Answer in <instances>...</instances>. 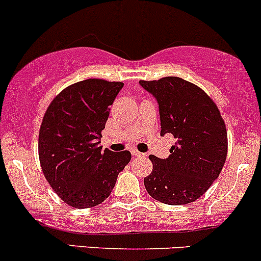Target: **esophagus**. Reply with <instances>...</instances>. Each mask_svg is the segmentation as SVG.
Returning a JSON list of instances; mask_svg holds the SVG:
<instances>
[{
  "label": "esophagus",
  "mask_w": 261,
  "mask_h": 261,
  "mask_svg": "<svg viewBox=\"0 0 261 261\" xmlns=\"http://www.w3.org/2000/svg\"><path fill=\"white\" fill-rule=\"evenodd\" d=\"M131 154H133L134 156H141V155H143V152L138 151L136 149H133V150H131Z\"/></svg>",
  "instance_id": "esophagus-1"
}]
</instances>
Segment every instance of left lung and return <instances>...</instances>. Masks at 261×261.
I'll list each match as a JSON object with an SVG mask.
<instances>
[{
  "instance_id": "left-lung-1",
  "label": "left lung",
  "mask_w": 261,
  "mask_h": 261,
  "mask_svg": "<svg viewBox=\"0 0 261 261\" xmlns=\"http://www.w3.org/2000/svg\"><path fill=\"white\" fill-rule=\"evenodd\" d=\"M159 105L160 135L177 143L167 159L151 155V174L144 178L147 193L165 204L198 199L218 178L227 155V131L215 102L196 84L179 77L140 81Z\"/></svg>"
}]
</instances>
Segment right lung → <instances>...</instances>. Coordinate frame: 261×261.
Listing matches in <instances>:
<instances>
[{"label": "right lung", "instance_id": "add662e5", "mask_svg": "<svg viewBox=\"0 0 261 261\" xmlns=\"http://www.w3.org/2000/svg\"><path fill=\"white\" fill-rule=\"evenodd\" d=\"M121 82L86 80L63 89L49 105L39 133V159L53 191L74 208L102 203L130 151L102 150L105 128Z\"/></svg>", "mask_w": 261, "mask_h": 261}]
</instances>
